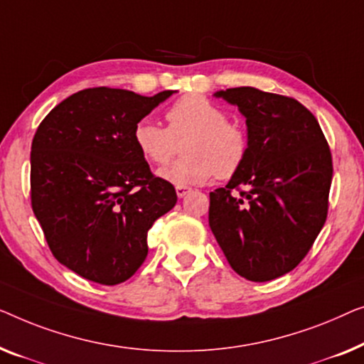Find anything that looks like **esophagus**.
<instances>
[{
	"label": "esophagus",
	"instance_id": "esophagus-1",
	"mask_svg": "<svg viewBox=\"0 0 364 364\" xmlns=\"http://www.w3.org/2000/svg\"><path fill=\"white\" fill-rule=\"evenodd\" d=\"M189 193H191V188H188V186H176L178 198H184V196H186V194H189Z\"/></svg>",
	"mask_w": 364,
	"mask_h": 364
}]
</instances>
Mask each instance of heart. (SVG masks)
<instances>
[{
    "label": "heart",
    "mask_w": 364,
    "mask_h": 364,
    "mask_svg": "<svg viewBox=\"0 0 364 364\" xmlns=\"http://www.w3.org/2000/svg\"><path fill=\"white\" fill-rule=\"evenodd\" d=\"M168 129L143 119L135 125L133 140L143 156L155 165H165L176 155L183 141L186 156L158 171L161 180L175 186H199L214 176L229 178L240 170L247 156L249 141L237 124L228 122L224 110L189 94L166 110Z\"/></svg>",
    "instance_id": "obj_1"
}]
</instances>
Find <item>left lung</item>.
Returning a JSON list of instances; mask_svg holds the SVG:
<instances>
[{
  "instance_id": "8db88e82",
  "label": "left lung",
  "mask_w": 364,
  "mask_h": 364,
  "mask_svg": "<svg viewBox=\"0 0 364 364\" xmlns=\"http://www.w3.org/2000/svg\"><path fill=\"white\" fill-rule=\"evenodd\" d=\"M214 97L242 114L249 150L226 186L209 193V228L240 277L267 282L301 262L326 221L328 143L311 112L290 97L254 87Z\"/></svg>"
}]
</instances>
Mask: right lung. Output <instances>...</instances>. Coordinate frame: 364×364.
<instances>
[{
	"label": "right lung",
	"mask_w": 364,
	"mask_h": 364,
	"mask_svg": "<svg viewBox=\"0 0 364 364\" xmlns=\"http://www.w3.org/2000/svg\"><path fill=\"white\" fill-rule=\"evenodd\" d=\"M95 87L68 97L31 145V203L54 257L102 285L125 282L146 259L148 229L176 204L133 140L138 122L171 97Z\"/></svg>",
	"instance_id": "right-lung-1"
}]
</instances>
